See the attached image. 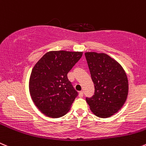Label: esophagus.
I'll use <instances>...</instances> for the list:
<instances>
[{"instance_id":"obj_1","label":"esophagus","mask_w":146,"mask_h":146,"mask_svg":"<svg viewBox=\"0 0 146 146\" xmlns=\"http://www.w3.org/2000/svg\"><path fill=\"white\" fill-rule=\"evenodd\" d=\"M79 96H80V98L83 97V92L82 91H80V92H79Z\"/></svg>"}]
</instances>
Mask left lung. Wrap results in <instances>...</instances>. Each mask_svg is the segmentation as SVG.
Returning a JSON list of instances; mask_svg holds the SVG:
<instances>
[{
  "mask_svg": "<svg viewBox=\"0 0 146 146\" xmlns=\"http://www.w3.org/2000/svg\"><path fill=\"white\" fill-rule=\"evenodd\" d=\"M95 85V95L86 98L93 114L107 118L117 113L127 100L128 80L119 62L105 53H84Z\"/></svg>",
  "mask_w": 146,
  "mask_h": 146,
  "instance_id": "left-lung-1",
  "label": "left lung"
}]
</instances>
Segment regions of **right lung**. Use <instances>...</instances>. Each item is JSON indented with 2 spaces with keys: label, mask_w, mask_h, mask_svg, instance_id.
<instances>
[{
  "label": "right lung",
  "mask_w": 146,
  "mask_h": 146,
  "mask_svg": "<svg viewBox=\"0 0 146 146\" xmlns=\"http://www.w3.org/2000/svg\"><path fill=\"white\" fill-rule=\"evenodd\" d=\"M82 51H50L33 67L29 88L34 105L44 115L58 118L66 115L78 93L67 78L68 72Z\"/></svg>",
  "instance_id": "obj_1"
}]
</instances>
